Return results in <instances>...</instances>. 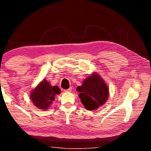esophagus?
I'll list each match as a JSON object with an SVG mask.
<instances>
[{
  "mask_svg": "<svg viewBox=\"0 0 151 151\" xmlns=\"http://www.w3.org/2000/svg\"><path fill=\"white\" fill-rule=\"evenodd\" d=\"M71 91H72V87H70L69 88L66 89V90H64V91L65 92H70Z\"/></svg>",
  "mask_w": 151,
  "mask_h": 151,
  "instance_id": "esophagus-1",
  "label": "esophagus"
}]
</instances>
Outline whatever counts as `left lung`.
Here are the masks:
<instances>
[{"label": "left lung", "instance_id": "1", "mask_svg": "<svg viewBox=\"0 0 151 151\" xmlns=\"http://www.w3.org/2000/svg\"><path fill=\"white\" fill-rule=\"evenodd\" d=\"M79 97L82 104L88 111L98 109L106 103L109 97L108 86L98 74H93L78 86Z\"/></svg>", "mask_w": 151, "mask_h": 151}]
</instances>
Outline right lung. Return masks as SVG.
<instances>
[{
	"mask_svg": "<svg viewBox=\"0 0 151 151\" xmlns=\"http://www.w3.org/2000/svg\"><path fill=\"white\" fill-rule=\"evenodd\" d=\"M60 93L57 86H52L47 81H43L30 94V99L40 109H47L55 100V96Z\"/></svg>",
	"mask_w": 151,
	"mask_h": 151,
	"instance_id": "1",
	"label": "right lung"
}]
</instances>
